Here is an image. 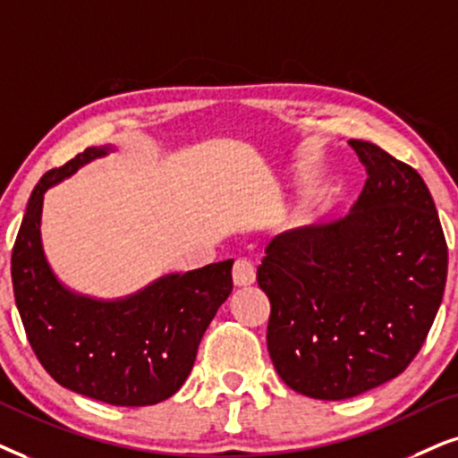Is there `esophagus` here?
<instances>
[{"instance_id": "obj_1", "label": "esophagus", "mask_w": 458, "mask_h": 458, "mask_svg": "<svg viewBox=\"0 0 458 458\" xmlns=\"http://www.w3.org/2000/svg\"><path fill=\"white\" fill-rule=\"evenodd\" d=\"M233 279L236 285H251L256 281V266L249 258H236L234 268H233Z\"/></svg>"}]
</instances>
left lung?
<instances>
[{
  "mask_svg": "<svg viewBox=\"0 0 458 458\" xmlns=\"http://www.w3.org/2000/svg\"><path fill=\"white\" fill-rule=\"evenodd\" d=\"M368 179L351 216L276 234L258 266L266 343L289 389L349 399L395 378L436 319L448 247L422 177L351 139Z\"/></svg>",
  "mask_w": 458,
  "mask_h": 458,
  "instance_id": "1",
  "label": "left lung"
}]
</instances>
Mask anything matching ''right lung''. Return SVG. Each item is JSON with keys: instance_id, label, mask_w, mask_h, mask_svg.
Wrapping results in <instances>:
<instances>
[{"instance_id": "add662e5", "label": "right lung", "mask_w": 458, "mask_h": 458, "mask_svg": "<svg viewBox=\"0 0 458 458\" xmlns=\"http://www.w3.org/2000/svg\"><path fill=\"white\" fill-rule=\"evenodd\" d=\"M106 152L86 148L39 179L13 247L14 300L29 344L61 386L112 406H152L186 383L202 334L233 292V259L169 275L120 302L67 292L39 239L44 192Z\"/></svg>"}]
</instances>
